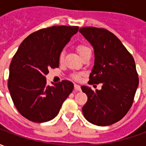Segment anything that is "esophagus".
<instances>
[{"mask_svg": "<svg viewBox=\"0 0 146 146\" xmlns=\"http://www.w3.org/2000/svg\"><path fill=\"white\" fill-rule=\"evenodd\" d=\"M74 89L76 90V91H80L81 88H80V86L78 85V84H74Z\"/></svg>", "mask_w": 146, "mask_h": 146, "instance_id": "obj_1", "label": "esophagus"}]
</instances>
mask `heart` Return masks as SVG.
Masks as SVG:
<instances>
[{
  "label": "heart",
  "mask_w": 146,
  "mask_h": 146,
  "mask_svg": "<svg viewBox=\"0 0 146 146\" xmlns=\"http://www.w3.org/2000/svg\"><path fill=\"white\" fill-rule=\"evenodd\" d=\"M77 51L79 52V54H80L81 57H84L87 53H88L91 51L90 48H88V46H86L84 44H80L77 46ZM64 58H65V51H62L59 54V56H58V59H59V62H62L64 60ZM73 78L75 80H78L80 79V75L78 74H74L73 75Z\"/></svg>",
  "instance_id": "obj_1"
}]
</instances>
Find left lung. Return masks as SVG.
I'll return each mask as SVG.
<instances>
[{"label":"left lung","instance_id":"1","mask_svg":"<svg viewBox=\"0 0 146 146\" xmlns=\"http://www.w3.org/2000/svg\"><path fill=\"white\" fill-rule=\"evenodd\" d=\"M94 48L95 65L89 84H102L95 92L82 86L88 101L83 106L85 119L98 126L119 121L131 107L138 86L134 58L113 33L103 28L83 27L79 30Z\"/></svg>","mask_w":146,"mask_h":146}]
</instances>
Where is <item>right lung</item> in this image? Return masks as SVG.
<instances>
[{
  "label": "right lung",
  "mask_w": 146,
  "mask_h": 146,
  "mask_svg": "<svg viewBox=\"0 0 146 146\" xmlns=\"http://www.w3.org/2000/svg\"><path fill=\"white\" fill-rule=\"evenodd\" d=\"M78 27L54 26L31 33L22 42L9 67L8 87L15 106L30 121L54 119L73 92L70 80L47 85L45 75L59 66L58 56Z\"/></svg>",
  "instance_id": "obj_1"
}]
</instances>
